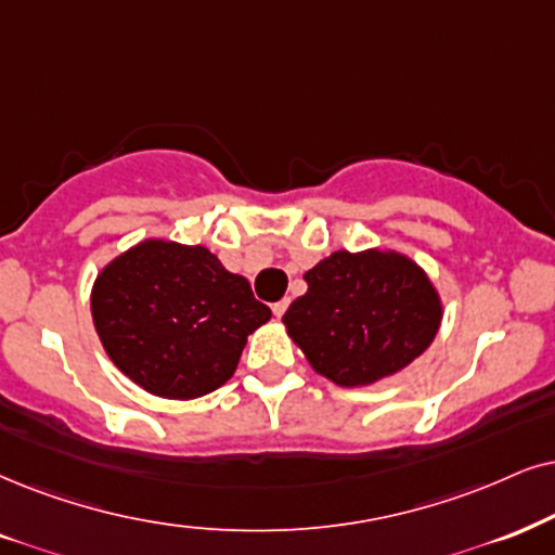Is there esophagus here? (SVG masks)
Returning a JSON list of instances; mask_svg holds the SVG:
<instances>
[{
    "label": "esophagus",
    "instance_id": "34e87169",
    "mask_svg": "<svg viewBox=\"0 0 555 555\" xmlns=\"http://www.w3.org/2000/svg\"><path fill=\"white\" fill-rule=\"evenodd\" d=\"M286 307H289V299H282V301H276V305H273L271 310H273V314H276V318H284Z\"/></svg>",
    "mask_w": 555,
    "mask_h": 555
}]
</instances>
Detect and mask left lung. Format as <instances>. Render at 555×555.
Instances as JSON below:
<instances>
[{
    "mask_svg": "<svg viewBox=\"0 0 555 555\" xmlns=\"http://www.w3.org/2000/svg\"><path fill=\"white\" fill-rule=\"evenodd\" d=\"M305 282L282 320L310 366L338 387H369L410 366L443 320L427 273L397 250H335Z\"/></svg>",
    "mask_w": 555,
    "mask_h": 555,
    "instance_id": "left-lung-1",
    "label": "left lung"
}]
</instances>
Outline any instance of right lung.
I'll return each mask as SVG.
<instances>
[{"label":"right lung","mask_w":555,"mask_h":555,"mask_svg":"<svg viewBox=\"0 0 555 555\" xmlns=\"http://www.w3.org/2000/svg\"><path fill=\"white\" fill-rule=\"evenodd\" d=\"M91 318L112 363L138 387L194 399L235 374L245 340L271 310L205 245L151 237L100 271Z\"/></svg>","instance_id":"add662e5"}]
</instances>
